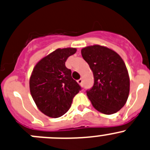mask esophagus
Returning <instances> with one entry per match:
<instances>
[{"label":"esophagus","mask_w":150,"mask_h":150,"mask_svg":"<svg viewBox=\"0 0 150 150\" xmlns=\"http://www.w3.org/2000/svg\"><path fill=\"white\" fill-rule=\"evenodd\" d=\"M78 83H79V84H80V85H82V83H83V80H82V79H81H81L78 80Z\"/></svg>","instance_id":"34e87169"}]
</instances>
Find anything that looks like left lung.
<instances>
[{"instance_id":"8db88e82","label":"left lung","mask_w":150,"mask_h":150,"mask_svg":"<svg viewBox=\"0 0 150 150\" xmlns=\"http://www.w3.org/2000/svg\"><path fill=\"white\" fill-rule=\"evenodd\" d=\"M94 75V84L86 91L94 108L105 114H113L127 102L130 78L122 59L114 50L100 45L81 50Z\"/></svg>"}]
</instances>
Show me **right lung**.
Listing matches in <instances>:
<instances>
[{
    "mask_svg": "<svg viewBox=\"0 0 150 150\" xmlns=\"http://www.w3.org/2000/svg\"><path fill=\"white\" fill-rule=\"evenodd\" d=\"M75 48L57 49L43 58L33 68L30 78L33 100L43 114L58 118L66 114L72 99L81 87L72 78V71L65 66L67 59Z\"/></svg>",
    "mask_w": 150,
    "mask_h": 150,
    "instance_id": "add662e5",
    "label": "right lung"
}]
</instances>
